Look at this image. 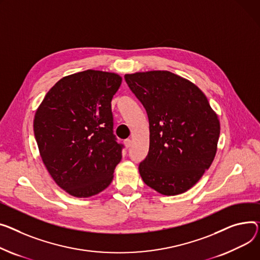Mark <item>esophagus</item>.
Wrapping results in <instances>:
<instances>
[{
	"mask_svg": "<svg viewBox=\"0 0 260 260\" xmlns=\"http://www.w3.org/2000/svg\"><path fill=\"white\" fill-rule=\"evenodd\" d=\"M124 145H125L126 148H129V147L132 146V140H131V139H126V140L124 141Z\"/></svg>",
	"mask_w": 260,
	"mask_h": 260,
	"instance_id": "34e87169",
	"label": "esophagus"
}]
</instances>
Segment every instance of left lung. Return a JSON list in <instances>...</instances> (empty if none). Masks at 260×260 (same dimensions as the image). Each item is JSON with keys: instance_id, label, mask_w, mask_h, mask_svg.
Returning <instances> with one entry per match:
<instances>
[{"instance_id": "obj_1", "label": "left lung", "mask_w": 260, "mask_h": 260, "mask_svg": "<svg viewBox=\"0 0 260 260\" xmlns=\"http://www.w3.org/2000/svg\"><path fill=\"white\" fill-rule=\"evenodd\" d=\"M149 121V150L139 165L143 182L163 196L193 187L216 154L220 124L205 94L169 71L124 75Z\"/></svg>"}]
</instances>
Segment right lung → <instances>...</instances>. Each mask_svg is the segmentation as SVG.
<instances>
[{"label":"right lung","mask_w":260,"mask_h":260,"mask_svg":"<svg viewBox=\"0 0 260 260\" xmlns=\"http://www.w3.org/2000/svg\"><path fill=\"white\" fill-rule=\"evenodd\" d=\"M122 77L86 70L59 79L38 108L33 131L51 178L67 193L90 198L112 183L122 158L111 101Z\"/></svg>","instance_id":"obj_1"}]
</instances>
